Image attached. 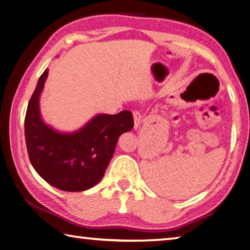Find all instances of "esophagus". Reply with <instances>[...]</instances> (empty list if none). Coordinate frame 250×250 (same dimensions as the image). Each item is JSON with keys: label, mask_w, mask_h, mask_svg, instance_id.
<instances>
[{"label": "esophagus", "mask_w": 250, "mask_h": 250, "mask_svg": "<svg viewBox=\"0 0 250 250\" xmlns=\"http://www.w3.org/2000/svg\"><path fill=\"white\" fill-rule=\"evenodd\" d=\"M132 115H133V120H134V129L137 130L139 126H140V124H141V115H140V112H138V111H133L132 112Z\"/></svg>", "instance_id": "esophagus-1"}]
</instances>
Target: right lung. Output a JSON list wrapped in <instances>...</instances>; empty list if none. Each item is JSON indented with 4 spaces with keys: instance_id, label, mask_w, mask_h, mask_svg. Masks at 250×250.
I'll return each mask as SVG.
<instances>
[{
    "instance_id": "1",
    "label": "right lung",
    "mask_w": 250,
    "mask_h": 250,
    "mask_svg": "<svg viewBox=\"0 0 250 250\" xmlns=\"http://www.w3.org/2000/svg\"><path fill=\"white\" fill-rule=\"evenodd\" d=\"M48 69L39 79L25 116L28 158L39 175L54 188L83 192L98 184L111 160L120 135L133 128L129 110L99 113L74 132H61L45 124L40 98Z\"/></svg>"
}]
</instances>
